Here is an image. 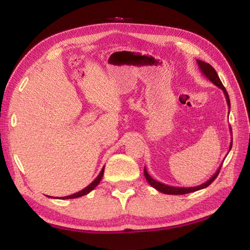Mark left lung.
Returning <instances> with one entry per match:
<instances>
[{"label": "left lung", "mask_w": 250, "mask_h": 250, "mask_svg": "<svg viewBox=\"0 0 250 250\" xmlns=\"http://www.w3.org/2000/svg\"><path fill=\"white\" fill-rule=\"evenodd\" d=\"M196 62H198V65L200 67L201 72L203 73V75L207 79H209V81L213 83L215 86H217L219 89H221L222 91H224L226 100H227V103H228V106H229V113H230L231 105H230L229 94H228L226 88L224 87V84H222L220 78L218 76V74H217V72L215 71V68L211 66L210 64H208V63L203 62V61H201V60H196ZM230 132H231V134H232L231 126H230ZM231 147H232V140H231V143H230L229 151L231 150ZM221 166H222V163L220 164V167H218V169H217L216 173L208 180H207V182H205L204 184H201L199 186H196V187H173V186H168V185H166V184H162L160 182H157L156 179H153L150 176V175L148 174L146 167H144V175H145L146 180H147L148 183H149V185L151 186V187L157 189L158 191H160V192H162V193H166V194H186V193L194 192V191H198V190H201V189H204L206 187H208V186L216 179V177L218 176L219 171H220V168H221Z\"/></svg>", "instance_id": "8db88e82"}]
</instances>
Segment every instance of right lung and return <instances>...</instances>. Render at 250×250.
<instances>
[{
	"instance_id": "right-lung-1",
	"label": "right lung",
	"mask_w": 250,
	"mask_h": 250,
	"mask_svg": "<svg viewBox=\"0 0 250 250\" xmlns=\"http://www.w3.org/2000/svg\"><path fill=\"white\" fill-rule=\"evenodd\" d=\"M104 167H103V168L101 169V172H100V174L98 175V177L95 178L91 184H90L89 186H87L86 188H83V190L78 191V192L74 193V194H71V195H67V196H61V198H56V196H49V198H54V199H62V200H64V199H76V198H81V196H83V195H86V194H88V193L90 192V191H92V190H93L95 187H97V186L100 184L101 180H102L103 174H104Z\"/></svg>"
}]
</instances>
